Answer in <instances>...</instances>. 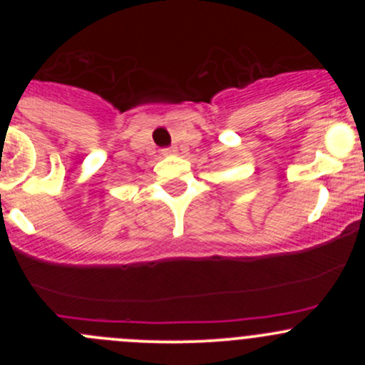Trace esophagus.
I'll return each mask as SVG.
<instances>
[{"instance_id": "obj_1", "label": "esophagus", "mask_w": 365, "mask_h": 365, "mask_svg": "<svg viewBox=\"0 0 365 365\" xmlns=\"http://www.w3.org/2000/svg\"><path fill=\"white\" fill-rule=\"evenodd\" d=\"M176 150L175 148H164L162 150V155H171V153H175Z\"/></svg>"}]
</instances>
